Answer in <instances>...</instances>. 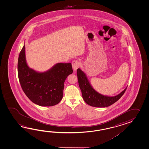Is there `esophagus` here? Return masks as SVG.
<instances>
[{
  "label": "esophagus",
  "mask_w": 149,
  "mask_h": 149,
  "mask_svg": "<svg viewBox=\"0 0 149 149\" xmlns=\"http://www.w3.org/2000/svg\"><path fill=\"white\" fill-rule=\"evenodd\" d=\"M80 62L79 61L74 60L72 63V68H73V71L75 72L76 70H77V69L79 68L80 66Z\"/></svg>",
  "instance_id": "obj_1"
}]
</instances>
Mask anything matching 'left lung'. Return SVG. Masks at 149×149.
<instances>
[{
  "instance_id": "8db88e82",
  "label": "left lung",
  "mask_w": 149,
  "mask_h": 149,
  "mask_svg": "<svg viewBox=\"0 0 149 149\" xmlns=\"http://www.w3.org/2000/svg\"><path fill=\"white\" fill-rule=\"evenodd\" d=\"M79 86L82 93V97L87 104L94 107L105 108L108 107L119 100L124 95L126 88L118 95L114 96H108L101 94L93 88L88 80L80 69H78L77 71Z\"/></svg>"
}]
</instances>
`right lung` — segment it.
Here are the masks:
<instances>
[{"label": "right lung", "mask_w": 149, "mask_h": 149, "mask_svg": "<svg viewBox=\"0 0 149 149\" xmlns=\"http://www.w3.org/2000/svg\"><path fill=\"white\" fill-rule=\"evenodd\" d=\"M25 45L20 52L17 63L19 83L25 95L36 104L51 107L63 98L64 83L73 70L71 63H58L44 72H37L28 66Z\"/></svg>", "instance_id": "add662e5"}]
</instances>
